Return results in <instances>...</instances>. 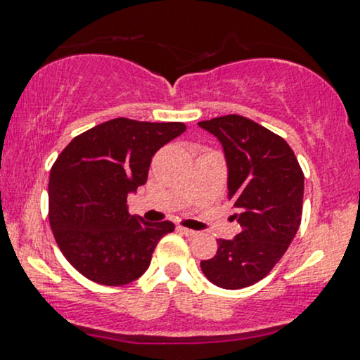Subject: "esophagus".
Returning a JSON list of instances; mask_svg holds the SVG:
<instances>
[{"mask_svg": "<svg viewBox=\"0 0 360 360\" xmlns=\"http://www.w3.org/2000/svg\"><path fill=\"white\" fill-rule=\"evenodd\" d=\"M179 231H181V233H184V235L188 236V238H196V236L199 235V233H198V231H194V229L183 228V226H179Z\"/></svg>", "mask_w": 360, "mask_h": 360, "instance_id": "esophagus-1", "label": "esophagus"}]
</instances>
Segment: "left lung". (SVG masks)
I'll return each instance as SVG.
<instances>
[{
  "label": "left lung",
  "mask_w": 360,
  "mask_h": 360,
  "mask_svg": "<svg viewBox=\"0 0 360 360\" xmlns=\"http://www.w3.org/2000/svg\"><path fill=\"white\" fill-rule=\"evenodd\" d=\"M218 139L228 166V199L241 231L218 240L201 270L216 287H250L270 274L302 221L304 172L292 147L246 117L231 114L198 122Z\"/></svg>",
  "instance_id": "8db88e82"
}]
</instances>
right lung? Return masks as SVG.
Here are the masks:
<instances>
[{
  "label": "right lung",
  "mask_w": 360,
  "mask_h": 360,
  "mask_svg": "<svg viewBox=\"0 0 360 360\" xmlns=\"http://www.w3.org/2000/svg\"><path fill=\"white\" fill-rule=\"evenodd\" d=\"M186 131L183 122L119 119L77 136L50 171L49 218L65 258L109 287L137 280L171 221L129 214L127 196L146 184L153 155Z\"/></svg>",
  "instance_id": "right-lung-1"
}]
</instances>
